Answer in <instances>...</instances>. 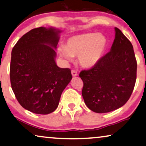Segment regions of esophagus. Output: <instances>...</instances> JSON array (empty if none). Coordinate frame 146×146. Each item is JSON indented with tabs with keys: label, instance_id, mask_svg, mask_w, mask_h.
Listing matches in <instances>:
<instances>
[{
	"label": "esophagus",
	"instance_id": "1",
	"mask_svg": "<svg viewBox=\"0 0 146 146\" xmlns=\"http://www.w3.org/2000/svg\"><path fill=\"white\" fill-rule=\"evenodd\" d=\"M71 73H72V75L73 77L77 76H78L77 72H76L75 70H72L71 71Z\"/></svg>",
	"mask_w": 146,
	"mask_h": 146
}]
</instances>
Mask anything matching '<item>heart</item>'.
I'll return each mask as SVG.
<instances>
[{"instance_id": "obj_1", "label": "heart", "mask_w": 146, "mask_h": 146, "mask_svg": "<svg viewBox=\"0 0 146 146\" xmlns=\"http://www.w3.org/2000/svg\"><path fill=\"white\" fill-rule=\"evenodd\" d=\"M108 46V40L102 34L83 33L68 38L65 46H59L58 52L67 61H72L73 56H78L82 66L91 68L101 60Z\"/></svg>"}]
</instances>
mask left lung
Returning <instances> with one entry per match:
<instances>
[{"label": "left lung", "instance_id": "1", "mask_svg": "<svg viewBox=\"0 0 146 146\" xmlns=\"http://www.w3.org/2000/svg\"><path fill=\"white\" fill-rule=\"evenodd\" d=\"M110 51L79 76L86 105L96 113H107L123 106L131 96L136 80L137 62L133 46L120 30L115 28Z\"/></svg>", "mask_w": 146, "mask_h": 146}]
</instances>
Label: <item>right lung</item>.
<instances>
[{"mask_svg":"<svg viewBox=\"0 0 146 146\" xmlns=\"http://www.w3.org/2000/svg\"><path fill=\"white\" fill-rule=\"evenodd\" d=\"M61 32L53 27L34 29L23 35L12 50V89L20 104L31 112H53L72 78L70 70L56 63L55 49Z\"/></svg>","mask_w":146,"mask_h":146,"instance_id":"add662e5","label":"right lung"}]
</instances>
